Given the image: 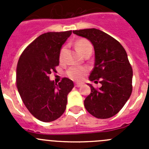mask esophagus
Returning <instances> with one entry per match:
<instances>
[{"mask_svg":"<svg viewBox=\"0 0 149 149\" xmlns=\"http://www.w3.org/2000/svg\"><path fill=\"white\" fill-rule=\"evenodd\" d=\"M82 85H83V84H81V83H76V84H75L76 87H80V86H81Z\"/></svg>","mask_w":149,"mask_h":149,"instance_id":"obj_1","label":"esophagus"}]
</instances>
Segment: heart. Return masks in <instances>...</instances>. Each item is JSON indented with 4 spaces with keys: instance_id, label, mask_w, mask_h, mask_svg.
Returning <instances> with one entry per match:
<instances>
[{
    "instance_id": "heart-1",
    "label": "heart",
    "mask_w": 149,
    "mask_h": 149,
    "mask_svg": "<svg viewBox=\"0 0 149 149\" xmlns=\"http://www.w3.org/2000/svg\"><path fill=\"white\" fill-rule=\"evenodd\" d=\"M76 48H77V51L81 54V55H84L86 53H87L88 51H92L93 47L92 45L89 42L87 39H80L76 42L75 43ZM65 48H62L60 54V58L62 59L63 56V52H64ZM88 69L86 67H77V66H72L68 68L67 71V74L70 78H72L74 81H80L83 78L85 74L87 73Z\"/></svg>"
}]
</instances>
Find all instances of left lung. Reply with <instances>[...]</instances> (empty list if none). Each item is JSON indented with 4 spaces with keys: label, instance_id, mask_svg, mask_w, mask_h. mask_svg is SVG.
Instances as JSON below:
<instances>
[{
    "label": "left lung",
    "instance_id": "8db88e82",
    "mask_svg": "<svg viewBox=\"0 0 149 149\" xmlns=\"http://www.w3.org/2000/svg\"><path fill=\"white\" fill-rule=\"evenodd\" d=\"M91 42L95 50V65L89 81L98 82L96 89L84 100L88 112L98 119H108L120 111L132 93L133 70L122 45L106 33L95 28L73 30Z\"/></svg>",
    "mask_w": 149,
    "mask_h": 149
}]
</instances>
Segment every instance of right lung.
I'll list each match as a JSON object with an SVG mask.
<instances>
[{
  "label": "right lung",
  "mask_w": 149,
  "mask_h": 149,
  "mask_svg": "<svg viewBox=\"0 0 149 149\" xmlns=\"http://www.w3.org/2000/svg\"><path fill=\"white\" fill-rule=\"evenodd\" d=\"M71 34L72 30L42 34L27 46L18 60V93L30 113L42 122H52L63 115L67 95L74 87L73 81L66 77L58 84L49 79L59 65L62 46Z\"/></svg>",
  "instance_id": "right-lung-1"
}]
</instances>
